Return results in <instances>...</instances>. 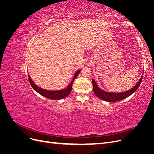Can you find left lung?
<instances>
[{
    "label": "left lung",
    "instance_id": "1",
    "mask_svg": "<svg viewBox=\"0 0 154 154\" xmlns=\"http://www.w3.org/2000/svg\"><path fill=\"white\" fill-rule=\"evenodd\" d=\"M143 76L139 80V81L137 82V84L135 85L131 89H130L126 92H119V93H113V92H105L101 90L100 88L97 85L96 83L94 80H92V85H93V91H94V94L97 97H98L101 100H103L104 101H108V102H116L120 100H124L127 98V97L130 96L133 93L136 91V90L138 88V87L140 85L141 83L142 82Z\"/></svg>",
    "mask_w": 154,
    "mask_h": 154
}]
</instances>
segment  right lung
<instances>
[{
	"mask_svg": "<svg viewBox=\"0 0 154 154\" xmlns=\"http://www.w3.org/2000/svg\"><path fill=\"white\" fill-rule=\"evenodd\" d=\"M81 70H78V71L74 74V76L73 77L71 83L68 85V87L66 88V89H62V90H60V91H47L43 89V88H40L39 87L35 85L34 82H32L31 80V78H30V76L28 75V78H29V82L30 83V84L31 87L33 88V89L35 90L37 92H38L42 96H43L45 97L46 98H48L49 100H61L62 98H64V97H67L71 92L72 90V84L73 82L75 80L76 78L78 76V74L80 73Z\"/></svg>",
	"mask_w": 154,
	"mask_h": 154,
	"instance_id": "1",
	"label": "right lung"
}]
</instances>
